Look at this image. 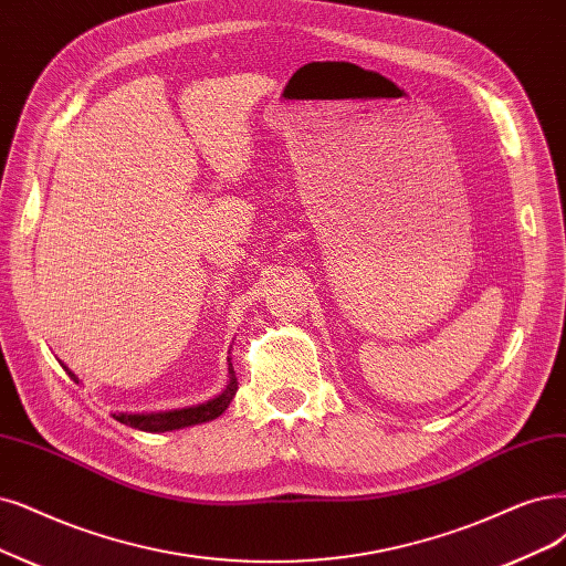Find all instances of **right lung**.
Returning a JSON list of instances; mask_svg holds the SVG:
<instances>
[{
	"instance_id": "obj_1",
	"label": "right lung",
	"mask_w": 566,
	"mask_h": 566,
	"mask_svg": "<svg viewBox=\"0 0 566 566\" xmlns=\"http://www.w3.org/2000/svg\"><path fill=\"white\" fill-rule=\"evenodd\" d=\"M60 366L65 368V373L78 385L76 375L62 361H60ZM235 391H238L235 368H233V364H230V359H228V382L221 389V394L214 396V399H209V401L198 403V406L177 408V410H163V412H114V420H118L125 427H133V429H139V431H149V433H163V431H175V429H184V427L212 422L230 406Z\"/></svg>"
}]
</instances>
